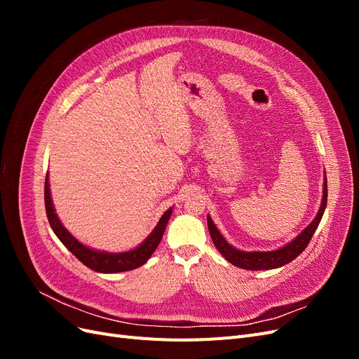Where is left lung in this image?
Returning a JSON list of instances; mask_svg holds the SVG:
<instances>
[{
  "label": "left lung",
  "mask_w": 359,
  "mask_h": 359,
  "mask_svg": "<svg viewBox=\"0 0 359 359\" xmlns=\"http://www.w3.org/2000/svg\"><path fill=\"white\" fill-rule=\"evenodd\" d=\"M327 201H328V186H327V178H325L323 196H322V203H320L318 215L314 217V220L295 238V240L278 250H273V252H241V250L232 247L224 240L223 235L219 232V229H217L215 224L212 223L210 215L206 217V220H208V229H210V235L212 238V243H214L215 248L224 256L227 262H231L232 265H235L238 268H244V269H250V271L274 269V268L283 266V265L292 262L293 259L299 256L304 250H306L314 231L318 229V226L322 220L325 206H327Z\"/></svg>",
  "instance_id": "obj_1"
}]
</instances>
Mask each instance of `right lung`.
<instances>
[{
    "instance_id": "1",
    "label": "right lung",
    "mask_w": 359,
    "mask_h": 359,
    "mask_svg": "<svg viewBox=\"0 0 359 359\" xmlns=\"http://www.w3.org/2000/svg\"><path fill=\"white\" fill-rule=\"evenodd\" d=\"M45 206L49 224L52 227V231L58 236V240L66 245L83 265L91 268L93 271H97V273H123V271H132L140 265H144L160 244L163 232H165L166 224L172 215V208L163 214L160 222L154 227V231L151 232L147 240L135 250H130V252L124 253H106L81 244L66 227L61 224L55 214V210H53L48 177L45 181Z\"/></svg>"
}]
</instances>
